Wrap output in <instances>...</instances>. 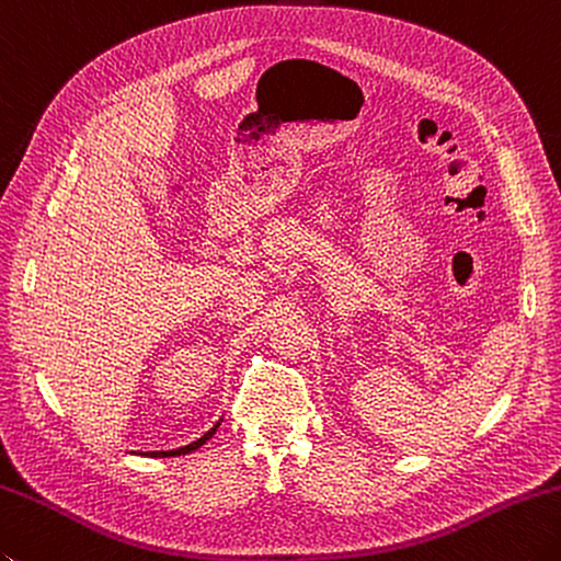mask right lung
I'll return each instance as SVG.
<instances>
[{
  "instance_id": "add662e5",
  "label": "right lung",
  "mask_w": 561,
  "mask_h": 561,
  "mask_svg": "<svg viewBox=\"0 0 561 561\" xmlns=\"http://www.w3.org/2000/svg\"><path fill=\"white\" fill-rule=\"evenodd\" d=\"M216 427H218V423L211 427V431H208L204 437H199V440L196 443H192V445H184V447H178V449H168V453H150V457H178V455H186V453H194V449H199L208 437H214V433H216Z\"/></svg>"
}]
</instances>
